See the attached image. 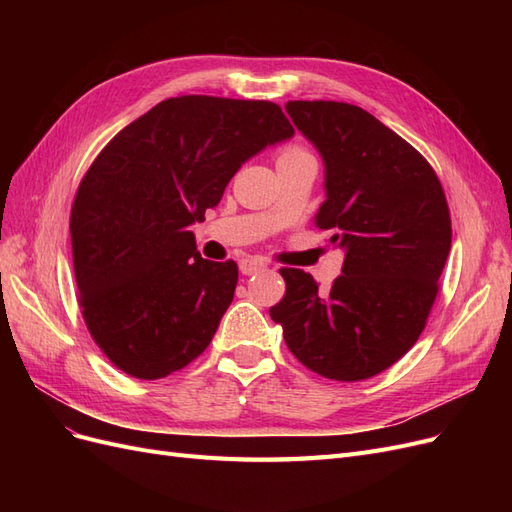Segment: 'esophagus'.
<instances>
[{
    "label": "esophagus",
    "mask_w": 512,
    "mask_h": 512,
    "mask_svg": "<svg viewBox=\"0 0 512 512\" xmlns=\"http://www.w3.org/2000/svg\"><path fill=\"white\" fill-rule=\"evenodd\" d=\"M267 267H269L267 260L252 258V256L241 258V262H239V269H241L243 275H252V273H256V271H265Z\"/></svg>",
    "instance_id": "esophagus-1"
}]
</instances>
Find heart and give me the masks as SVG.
<instances>
[{"label": "heart", "instance_id": "b5f03b06", "mask_svg": "<svg viewBox=\"0 0 512 512\" xmlns=\"http://www.w3.org/2000/svg\"><path fill=\"white\" fill-rule=\"evenodd\" d=\"M301 153H307V151L301 149V147H297V145H290V147H284V149L280 151V158H277V160H286V158L301 156Z\"/></svg>", "mask_w": 512, "mask_h": 512}]
</instances>
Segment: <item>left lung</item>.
I'll use <instances>...</instances> for the list:
<instances>
[{
    "label": "left lung",
    "mask_w": 512,
    "mask_h": 512,
    "mask_svg": "<svg viewBox=\"0 0 512 512\" xmlns=\"http://www.w3.org/2000/svg\"><path fill=\"white\" fill-rule=\"evenodd\" d=\"M286 111L324 160L316 226L346 258L327 292L301 269H280L286 294L269 312L314 374L367 380L425 329L451 252V211L431 164L363 108L290 100Z\"/></svg>",
    "instance_id": "8db88e82"
}]
</instances>
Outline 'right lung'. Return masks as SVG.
<instances>
[{"mask_svg": "<svg viewBox=\"0 0 512 512\" xmlns=\"http://www.w3.org/2000/svg\"><path fill=\"white\" fill-rule=\"evenodd\" d=\"M294 134L269 100L168 98L115 134L70 211L79 307L123 374L166 378L207 350L235 294V260L196 252L188 230L254 153Z\"/></svg>", "mask_w": 512, "mask_h": 512, "instance_id": "obj_1", "label": "right lung"}]
</instances>
